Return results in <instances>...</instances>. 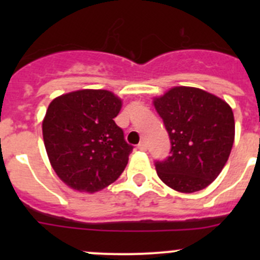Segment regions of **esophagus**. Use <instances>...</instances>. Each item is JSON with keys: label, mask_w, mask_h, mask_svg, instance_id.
Instances as JSON below:
<instances>
[{"label": "esophagus", "mask_w": 260, "mask_h": 260, "mask_svg": "<svg viewBox=\"0 0 260 260\" xmlns=\"http://www.w3.org/2000/svg\"><path fill=\"white\" fill-rule=\"evenodd\" d=\"M137 148L140 149V151H146V149H147V145H146L145 142H141L140 145L137 146Z\"/></svg>", "instance_id": "esophagus-1"}]
</instances>
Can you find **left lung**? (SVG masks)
I'll return each mask as SVG.
<instances>
[{"label":"left lung","mask_w":260,"mask_h":260,"mask_svg":"<svg viewBox=\"0 0 260 260\" xmlns=\"http://www.w3.org/2000/svg\"><path fill=\"white\" fill-rule=\"evenodd\" d=\"M153 104L171 141L170 156L154 162L158 177L180 192L208 187L224 169L234 143L230 106L191 86H175Z\"/></svg>","instance_id":"8db88e82"}]
</instances>
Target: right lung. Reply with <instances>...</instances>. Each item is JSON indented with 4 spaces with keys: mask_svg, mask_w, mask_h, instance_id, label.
<instances>
[{
    "mask_svg": "<svg viewBox=\"0 0 260 260\" xmlns=\"http://www.w3.org/2000/svg\"><path fill=\"white\" fill-rule=\"evenodd\" d=\"M122 101L108 90L64 94L50 103L43 136L52 169L62 182L80 192H95L124 171L133 147L114 118Z\"/></svg>",
    "mask_w": 260,
    "mask_h": 260,
    "instance_id": "obj_1",
    "label": "right lung"
}]
</instances>
